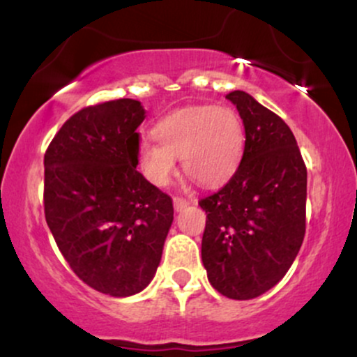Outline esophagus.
<instances>
[{"label": "esophagus", "instance_id": "esophagus-1", "mask_svg": "<svg viewBox=\"0 0 357 357\" xmlns=\"http://www.w3.org/2000/svg\"><path fill=\"white\" fill-rule=\"evenodd\" d=\"M173 204H174V210L176 211H181V210H184V208L188 206V204H190V202H188L186 198H181V196H174Z\"/></svg>", "mask_w": 357, "mask_h": 357}]
</instances>
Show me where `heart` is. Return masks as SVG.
I'll return each instance as SVG.
<instances>
[{
  "label": "heart",
  "mask_w": 357,
  "mask_h": 357,
  "mask_svg": "<svg viewBox=\"0 0 357 357\" xmlns=\"http://www.w3.org/2000/svg\"><path fill=\"white\" fill-rule=\"evenodd\" d=\"M158 144L142 141L137 159L142 173L155 186H166L181 158L184 173L202 186L228 181L238 167L245 147L240 114L227 105L179 109L155 124Z\"/></svg>",
  "instance_id": "heart-1"
}]
</instances>
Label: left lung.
Here are the masks:
<instances>
[{
  "instance_id": "1",
  "label": "left lung",
  "mask_w": 357,
  "mask_h": 357,
  "mask_svg": "<svg viewBox=\"0 0 357 357\" xmlns=\"http://www.w3.org/2000/svg\"><path fill=\"white\" fill-rule=\"evenodd\" d=\"M245 127L243 155L230 181L199 206L208 280L221 296L255 298L282 280L305 235L307 167L290 127L247 92L227 96Z\"/></svg>"
}]
</instances>
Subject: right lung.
<instances>
[{"label": "right lung", "instance_id": "1", "mask_svg": "<svg viewBox=\"0 0 357 357\" xmlns=\"http://www.w3.org/2000/svg\"><path fill=\"white\" fill-rule=\"evenodd\" d=\"M141 102L89 105L45 153V220L75 275L112 297L153 280L173 223V199L136 169Z\"/></svg>", "mask_w": 357, "mask_h": 357}]
</instances>
